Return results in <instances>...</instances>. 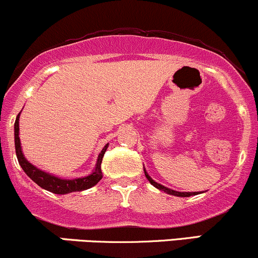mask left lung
Returning a JSON list of instances; mask_svg holds the SVG:
<instances>
[{"instance_id":"1","label":"left lung","mask_w":258,"mask_h":258,"mask_svg":"<svg viewBox=\"0 0 258 258\" xmlns=\"http://www.w3.org/2000/svg\"><path fill=\"white\" fill-rule=\"evenodd\" d=\"M144 173H146V177L148 178V180L152 183V185H154L155 188H158V189H160V190L165 191V193H167L170 195H174V197H180V198H188V197H191V195H198V194L203 193V191H200V193H199V191H177V190H173V189L167 188V186H165V185L160 184V183H158V182H155V180H154L152 177L148 174L146 168H144Z\"/></svg>"}]
</instances>
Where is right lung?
Listing matches in <instances>:
<instances>
[{"mask_svg": "<svg viewBox=\"0 0 258 258\" xmlns=\"http://www.w3.org/2000/svg\"><path fill=\"white\" fill-rule=\"evenodd\" d=\"M19 117L20 112L18 114L16 122H14V144H16L17 158L18 161H19V165L22 166L23 170H24V172L28 174L37 185H40L41 188L46 189V190L54 194H69L73 193V191H82L86 190V189H90L102 179L103 173L100 165H102L103 156H104V153L106 152V148H108L109 144H106V146L102 149V152L99 153L98 159H97L96 162V167L93 168V172L91 174L74 179L59 178V177L54 176V174L44 172V171L40 170V168L34 166V165L30 164V162L26 160L24 154H23L22 146H20Z\"/></svg>", "mask_w": 258, "mask_h": 258, "instance_id": "obj_1", "label": "right lung"}]
</instances>
